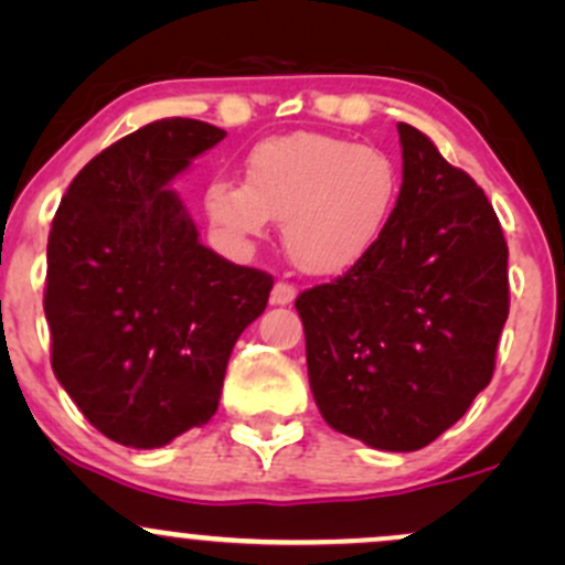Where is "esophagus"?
<instances>
[{"label":"esophagus","mask_w":565,"mask_h":565,"mask_svg":"<svg viewBox=\"0 0 565 565\" xmlns=\"http://www.w3.org/2000/svg\"><path fill=\"white\" fill-rule=\"evenodd\" d=\"M295 287L292 284H284V281H278L276 287H273V292H270V303L273 306H289L295 300Z\"/></svg>","instance_id":"1"}]
</instances>
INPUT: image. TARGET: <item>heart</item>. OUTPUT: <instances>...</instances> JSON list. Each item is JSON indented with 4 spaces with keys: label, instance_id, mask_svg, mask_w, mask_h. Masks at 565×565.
I'll return each instance as SVG.
<instances>
[{
    "label": "heart",
    "instance_id": "obj_1",
    "mask_svg": "<svg viewBox=\"0 0 565 565\" xmlns=\"http://www.w3.org/2000/svg\"><path fill=\"white\" fill-rule=\"evenodd\" d=\"M402 174L383 150L322 134L278 136L246 158L243 185L213 180L204 191L210 221L254 241L278 221L298 270L339 276L369 254L396 210Z\"/></svg>",
    "mask_w": 565,
    "mask_h": 565
}]
</instances>
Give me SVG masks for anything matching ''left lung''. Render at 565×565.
I'll list each match as a JSON object with an SVG mask.
<instances>
[{"label":"left lung","instance_id":"left-lung-1","mask_svg":"<svg viewBox=\"0 0 565 565\" xmlns=\"http://www.w3.org/2000/svg\"><path fill=\"white\" fill-rule=\"evenodd\" d=\"M402 191L377 246L295 300L315 402L341 435L418 451L489 385L509 319L492 204L429 136L398 122Z\"/></svg>","mask_w":565,"mask_h":565}]
</instances>
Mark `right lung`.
I'll list each match as a JSON object with an SVG mask.
<instances>
[{"label": "right lung", "mask_w": 565, "mask_h": 565, "mask_svg": "<svg viewBox=\"0 0 565 565\" xmlns=\"http://www.w3.org/2000/svg\"><path fill=\"white\" fill-rule=\"evenodd\" d=\"M226 130L158 119L95 156L49 232L51 369L84 418L128 448H161L218 409L226 363L273 278L199 243L169 188Z\"/></svg>", "instance_id": "1"}]
</instances>
